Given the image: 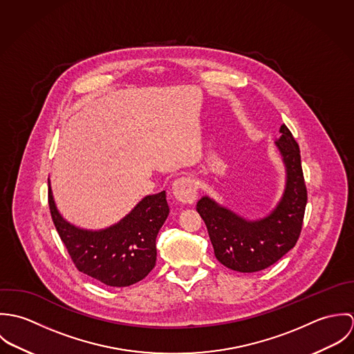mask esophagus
Here are the masks:
<instances>
[{
    "instance_id": "1",
    "label": "esophagus",
    "mask_w": 354,
    "mask_h": 354,
    "mask_svg": "<svg viewBox=\"0 0 354 354\" xmlns=\"http://www.w3.org/2000/svg\"><path fill=\"white\" fill-rule=\"evenodd\" d=\"M171 191H173L174 198L178 202L184 203V204H191V203L195 202L196 195H198L196 184L191 177L177 178L173 183Z\"/></svg>"
}]
</instances>
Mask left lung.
<instances>
[{
	"mask_svg": "<svg viewBox=\"0 0 354 354\" xmlns=\"http://www.w3.org/2000/svg\"><path fill=\"white\" fill-rule=\"evenodd\" d=\"M275 146L282 156L286 183L281 201L266 216L247 219L208 196L196 204L218 261L239 272H256L278 261L297 243L306 205L301 156L283 124Z\"/></svg>",
	"mask_w": 354,
	"mask_h": 354,
	"instance_id": "obj_1",
	"label": "left lung"
}]
</instances>
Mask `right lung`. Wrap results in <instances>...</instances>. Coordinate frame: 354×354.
Segmentation results:
<instances>
[{"label":"right lung","instance_id":"obj_1","mask_svg":"<svg viewBox=\"0 0 354 354\" xmlns=\"http://www.w3.org/2000/svg\"><path fill=\"white\" fill-rule=\"evenodd\" d=\"M49 205L54 226L77 270L107 286H131L155 266V240L169 215L166 192L149 195L120 222L100 229H82L58 211L49 180Z\"/></svg>","mask_w":354,"mask_h":354}]
</instances>
